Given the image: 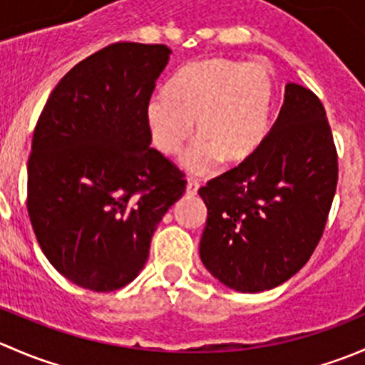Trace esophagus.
<instances>
[{
  "label": "esophagus",
  "instance_id": "obj_1",
  "mask_svg": "<svg viewBox=\"0 0 365 365\" xmlns=\"http://www.w3.org/2000/svg\"><path fill=\"white\" fill-rule=\"evenodd\" d=\"M197 190H200V182H197L196 178H190L189 183H187V187H185L187 196H196Z\"/></svg>",
  "mask_w": 365,
  "mask_h": 365
}]
</instances>
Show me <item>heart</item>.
I'll list each match as a JSON object with an SVG mask.
<instances>
[{
  "instance_id": "1",
  "label": "heart",
  "mask_w": 365,
  "mask_h": 365,
  "mask_svg": "<svg viewBox=\"0 0 365 365\" xmlns=\"http://www.w3.org/2000/svg\"><path fill=\"white\" fill-rule=\"evenodd\" d=\"M274 102V79L261 63L210 56L176 73L168 93L145 106L150 141L164 155H176L194 134L182 165L194 175L212 171L217 160L240 164L263 141Z\"/></svg>"
}]
</instances>
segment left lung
I'll use <instances>...</instances> for the list:
<instances>
[{"label":"left lung","instance_id":"obj_1","mask_svg":"<svg viewBox=\"0 0 365 365\" xmlns=\"http://www.w3.org/2000/svg\"><path fill=\"white\" fill-rule=\"evenodd\" d=\"M337 187V152L319 98L288 83L256 152L200 189L208 217L200 256L224 286L257 293L282 284L314 252Z\"/></svg>","mask_w":365,"mask_h":365}]
</instances>
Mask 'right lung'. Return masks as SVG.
<instances>
[{"instance_id": "1", "label": "right lung", "mask_w": 365, "mask_h": 365, "mask_svg": "<svg viewBox=\"0 0 365 365\" xmlns=\"http://www.w3.org/2000/svg\"><path fill=\"white\" fill-rule=\"evenodd\" d=\"M169 58L162 43L104 47L56 84L33 132L29 220L49 263L81 288L134 281L185 192L183 173L150 148L145 123Z\"/></svg>"}]
</instances>
